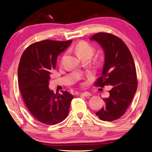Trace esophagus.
<instances>
[{
  "label": "esophagus",
  "mask_w": 152,
  "mask_h": 152,
  "mask_svg": "<svg viewBox=\"0 0 152 152\" xmlns=\"http://www.w3.org/2000/svg\"><path fill=\"white\" fill-rule=\"evenodd\" d=\"M80 95L83 96H91V94L89 93L88 92H82V93H80Z\"/></svg>",
  "instance_id": "34e87169"
}]
</instances>
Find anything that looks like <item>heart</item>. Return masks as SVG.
<instances>
[{
	"label": "heart",
	"instance_id": "heart-1",
	"mask_svg": "<svg viewBox=\"0 0 152 152\" xmlns=\"http://www.w3.org/2000/svg\"><path fill=\"white\" fill-rule=\"evenodd\" d=\"M74 50L76 51V54L78 56V57L82 59L84 58H91L94 53L96 49L91 43L87 42L86 41L82 40L76 43V45L74 46ZM65 56L66 53L61 58V61L65 58Z\"/></svg>",
	"mask_w": 152,
	"mask_h": 152
}]
</instances>
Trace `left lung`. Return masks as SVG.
I'll return each mask as SVG.
<instances>
[{
  "mask_svg": "<svg viewBox=\"0 0 152 152\" xmlns=\"http://www.w3.org/2000/svg\"><path fill=\"white\" fill-rule=\"evenodd\" d=\"M104 51L102 75L94 82L96 86H112L110 96L104 98V107L96 113L100 119L106 121L119 119L125 114L137 91L136 68L132 53L123 41L109 33H97L91 37Z\"/></svg>",
  "mask_w": 152,
  "mask_h": 152,
  "instance_id": "8db88e82",
  "label": "left lung"
}]
</instances>
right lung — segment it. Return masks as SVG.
Masks as SVG:
<instances>
[{"label": "right lung", "instance_id": "right-lung-1", "mask_svg": "<svg viewBox=\"0 0 152 152\" xmlns=\"http://www.w3.org/2000/svg\"><path fill=\"white\" fill-rule=\"evenodd\" d=\"M72 42L46 39L33 43L20 58L18 80L22 98L31 114L43 124H58L68 115L73 95L63 91L55 94L48 86L58 55Z\"/></svg>", "mask_w": 152, "mask_h": 152}]
</instances>
